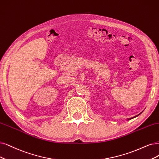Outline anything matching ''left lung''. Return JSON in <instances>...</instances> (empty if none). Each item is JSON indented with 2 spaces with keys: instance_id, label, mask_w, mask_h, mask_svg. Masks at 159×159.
<instances>
[{
  "instance_id": "8db88e82",
  "label": "left lung",
  "mask_w": 159,
  "mask_h": 159,
  "mask_svg": "<svg viewBox=\"0 0 159 159\" xmlns=\"http://www.w3.org/2000/svg\"><path fill=\"white\" fill-rule=\"evenodd\" d=\"M138 115H137V116H134V117H132V118H131V119H133V118H135V117H136V116H138Z\"/></svg>"
}]
</instances>
